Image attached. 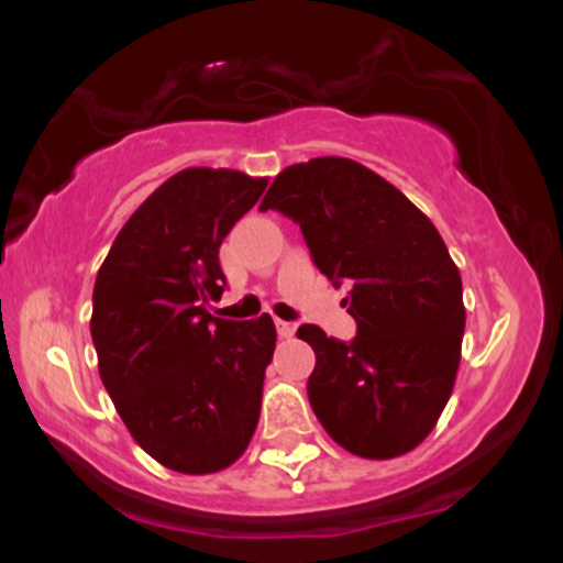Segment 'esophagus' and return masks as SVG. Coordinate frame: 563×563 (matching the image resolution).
Returning <instances> with one entry per match:
<instances>
[{
  "mask_svg": "<svg viewBox=\"0 0 563 563\" xmlns=\"http://www.w3.org/2000/svg\"><path fill=\"white\" fill-rule=\"evenodd\" d=\"M277 333H280V339H290V335L296 333V325L294 322H286V320H277Z\"/></svg>",
  "mask_w": 563,
  "mask_h": 563,
  "instance_id": "obj_1",
  "label": "esophagus"
}]
</instances>
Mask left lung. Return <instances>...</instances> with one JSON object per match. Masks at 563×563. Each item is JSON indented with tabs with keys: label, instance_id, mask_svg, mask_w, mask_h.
<instances>
[{
	"label": "left lung",
	"instance_id": "left-lung-1",
	"mask_svg": "<svg viewBox=\"0 0 563 563\" xmlns=\"http://www.w3.org/2000/svg\"><path fill=\"white\" fill-rule=\"evenodd\" d=\"M267 209L299 224L357 320L349 344L318 325L296 331L314 349L307 394L322 429L371 461L416 450L448 405L466 328L461 273L439 230L391 183L339 156L283 169Z\"/></svg>",
	"mask_w": 563,
	"mask_h": 563
}]
</instances>
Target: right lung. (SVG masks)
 I'll return each instance as SVG.
<instances>
[{
	"label": "right lung",
	"mask_w": 563,
	"mask_h": 563,
	"mask_svg": "<svg viewBox=\"0 0 563 563\" xmlns=\"http://www.w3.org/2000/svg\"><path fill=\"white\" fill-rule=\"evenodd\" d=\"M267 177L192 166L129 217L95 280L89 331L100 378L129 434L161 466L214 474L260 423L275 322L222 320L219 245Z\"/></svg>",
	"instance_id": "obj_1"
}]
</instances>
